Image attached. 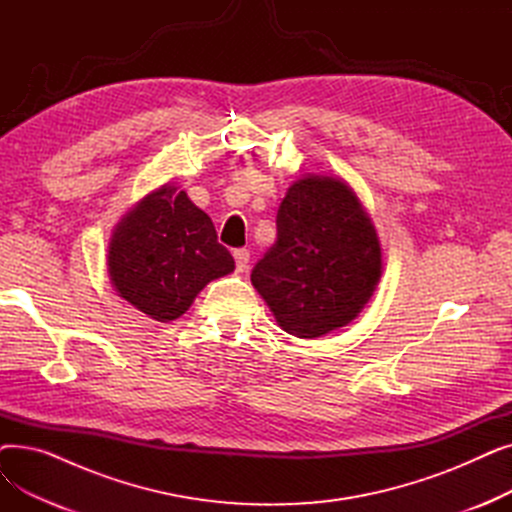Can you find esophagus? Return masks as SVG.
<instances>
[{
    "label": "esophagus",
    "instance_id": "esophagus-1",
    "mask_svg": "<svg viewBox=\"0 0 512 512\" xmlns=\"http://www.w3.org/2000/svg\"><path fill=\"white\" fill-rule=\"evenodd\" d=\"M251 253L247 249H236L234 251V261H236V272H245L249 267Z\"/></svg>",
    "mask_w": 512,
    "mask_h": 512
}]
</instances>
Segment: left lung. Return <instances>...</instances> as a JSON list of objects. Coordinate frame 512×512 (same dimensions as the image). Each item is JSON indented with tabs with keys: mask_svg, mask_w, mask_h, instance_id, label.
I'll return each mask as SVG.
<instances>
[{
	"mask_svg": "<svg viewBox=\"0 0 512 512\" xmlns=\"http://www.w3.org/2000/svg\"><path fill=\"white\" fill-rule=\"evenodd\" d=\"M276 226L251 282L278 326L319 338L351 324L382 276L380 238L353 188L332 176H303L282 199Z\"/></svg>",
	"mask_w": 512,
	"mask_h": 512,
	"instance_id": "1",
	"label": "left lung"
}]
</instances>
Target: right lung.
Masks as SVG:
<instances>
[{"mask_svg":"<svg viewBox=\"0 0 512 512\" xmlns=\"http://www.w3.org/2000/svg\"><path fill=\"white\" fill-rule=\"evenodd\" d=\"M107 272L124 301L157 321L178 319L211 282L234 272L209 215L174 184L159 186L114 228Z\"/></svg>","mask_w":512,"mask_h":512,"instance_id":"add662e5","label":"right lung"}]
</instances>
